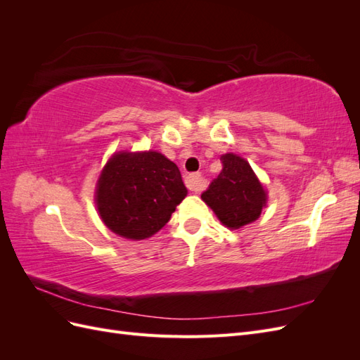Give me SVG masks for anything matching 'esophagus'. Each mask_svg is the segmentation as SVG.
<instances>
[{
  "mask_svg": "<svg viewBox=\"0 0 360 360\" xmlns=\"http://www.w3.org/2000/svg\"><path fill=\"white\" fill-rule=\"evenodd\" d=\"M184 183H186L188 189L192 192H201L204 188V180L201 177V174H189Z\"/></svg>",
  "mask_w": 360,
  "mask_h": 360,
  "instance_id": "1",
  "label": "esophagus"
}]
</instances>
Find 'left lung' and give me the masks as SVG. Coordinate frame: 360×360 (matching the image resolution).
Returning a JSON list of instances; mask_svg holds the SVG:
<instances>
[{
  "instance_id": "left-lung-1",
  "label": "left lung",
  "mask_w": 360,
  "mask_h": 360,
  "mask_svg": "<svg viewBox=\"0 0 360 360\" xmlns=\"http://www.w3.org/2000/svg\"><path fill=\"white\" fill-rule=\"evenodd\" d=\"M221 162L222 171L201 198L225 226L238 230L258 219L267 193L243 158L226 153L221 156Z\"/></svg>"
}]
</instances>
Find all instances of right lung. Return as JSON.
Masks as SVG:
<instances>
[{"label":"right lung","instance_id":"right-lung-1","mask_svg":"<svg viewBox=\"0 0 360 360\" xmlns=\"http://www.w3.org/2000/svg\"><path fill=\"white\" fill-rule=\"evenodd\" d=\"M188 195L177 165L158 151H120L106 162L96 188L103 224L130 240L156 234Z\"/></svg>","mask_w":360,"mask_h":360}]
</instances>
